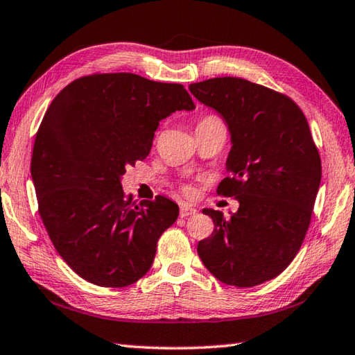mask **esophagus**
Listing matches in <instances>:
<instances>
[{
    "mask_svg": "<svg viewBox=\"0 0 355 355\" xmlns=\"http://www.w3.org/2000/svg\"><path fill=\"white\" fill-rule=\"evenodd\" d=\"M197 209L192 206H182V209H180V217L186 218V217H191V215H196Z\"/></svg>",
    "mask_w": 355,
    "mask_h": 355,
    "instance_id": "obj_1",
    "label": "esophagus"
}]
</instances>
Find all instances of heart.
<instances>
[{"mask_svg": "<svg viewBox=\"0 0 355 355\" xmlns=\"http://www.w3.org/2000/svg\"><path fill=\"white\" fill-rule=\"evenodd\" d=\"M197 129H225V124H223V121H221L220 116L214 115V114H207L198 121ZM182 192L184 193V196H191V187L183 184Z\"/></svg>", "mask_w": 355, "mask_h": 355, "instance_id": "b5f03b06", "label": "heart"}]
</instances>
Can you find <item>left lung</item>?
<instances>
[{"label":"left lung","instance_id":"1","mask_svg":"<svg viewBox=\"0 0 355 355\" xmlns=\"http://www.w3.org/2000/svg\"><path fill=\"white\" fill-rule=\"evenodd\" d=\"M189 90L231 130V175L217 193L240 203L231 217L203 211L214 232L197 251L215 279L252 288L280 275L300 251L322 180L320 155L306 116L288 95L235 76L193 83Z\"/></svg>","mask_w":355,"mask_h":355}]
</instances>
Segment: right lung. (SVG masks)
I'll return each instance as SVG.
<instances>
[{
  "mask_svg": "<svg viewBox=\"0 0 355 355\" xmlns=\"http://www.w3.org/2000/svg\"><path fill=\"white\" fill-rule=\"evenodd\" d=\"M193 107L184 86L126 72L80 76L53 98L31 173L49 237L81 279L124 288L150 269L178 205L162 196L137 203L120 177L149 155L159 120Z\"/></svg>",
  "mask_w": 355,
  "mask_h": 355,
  "instance_id": "add662e5",
  "label": "right lung"
}]
</instances>
